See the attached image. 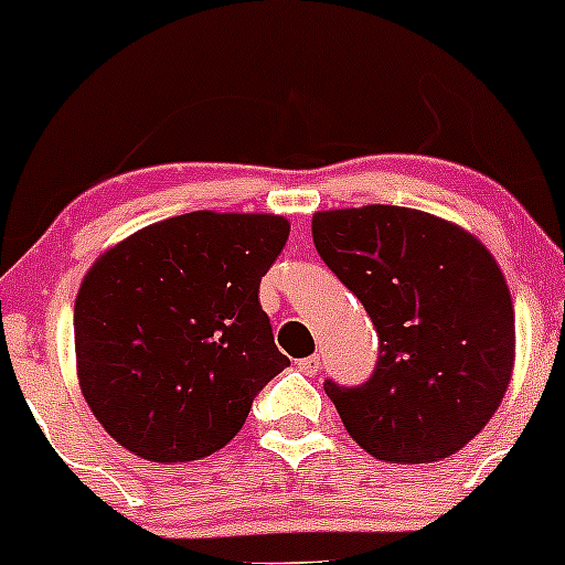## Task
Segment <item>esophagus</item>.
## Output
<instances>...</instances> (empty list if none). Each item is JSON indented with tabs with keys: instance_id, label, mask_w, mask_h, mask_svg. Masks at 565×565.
Returning <instances> with one entry per match:
<instances>
[{
	"instance_id": "obj_1",
	"label": "esophagus",
	"mask_w": 565,
	"mask_h": 565,
	"mask_svg": "<svg viewBox=\"0 0 565 565\" xmlns=\"http://www.w3.org/2000/svg\"><path fill=\"white\" fill-rule=\"evenodd\" d=\"M297 367H300L306 375H316V373H319V367H321V356H319V353H313V356L300 359V362H297Z\"/></svg>"
}]
</instances>
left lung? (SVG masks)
<instances>
[{"instance_id":"8db88e82","label":"left lung","mask_w":565,"mask_h":565,"mask_svg":"<svg viewBox=\"0 0 565 565\" xmlns=\"http://www.w3.org/2000/svg\"><path fill=\"white\" fill-rule=\"evenodd\" d=\"M311 231L381 340L367 383H324L345 431L392 463L458 454L499 411L514 367L512 297L493 254L443 216L381 203L316 212Z\"/></svg>"}]
</instances>
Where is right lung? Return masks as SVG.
Masks as SVG:
<instances>
[{
    "label": "right lung",
    "instance_id": "1",
    "mask_svg": "<svg viewBox=\"0 0 565 565\" xmlns=\"http://www.w3.org/2000/svg\"><path fill=\"white\" fill-rule=\"evenodd\" d=\"M287 238L278 214L190 212L90 265L74 300L77 377L115 443L177 463L241 431L259 388L289 367L259 306Z\"/></svg>",
    "mask_w": 565,
    "mask_h": 565
}]
</instances>
